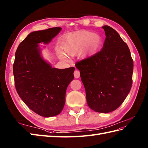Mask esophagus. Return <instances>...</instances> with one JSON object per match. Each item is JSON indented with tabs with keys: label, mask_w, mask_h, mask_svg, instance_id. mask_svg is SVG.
I'll use <instances>...</instances> for the list:
<instances>
[{
	"label": "esophagus",
	"mask_w": 148,
	"mask_h": 148,
	"mask_svg": "<svg viewBox=\"0 0 148 148\" xmlns=\"http://www.w3.org/2000/svg\"><path fill=\"white\" fill-rule=\"evenodd\" d=\"M80 76V72L78 70H75L74 72V77L76 78H78Z\"/></svg>",
	"instance_id": "esophagus-1"
}]
</instances>
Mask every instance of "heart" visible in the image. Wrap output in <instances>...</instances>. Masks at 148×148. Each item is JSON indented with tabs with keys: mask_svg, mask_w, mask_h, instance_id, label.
Instances as JSON below:
<instances>
[{
	"mask_svg": "<svg viewBox=\"0 0 148 148\" xmlns=\"http://www.w3.org/2000/svg\"><path fill=\"white\" fill-rule=\"evenodd\" d=\"M102 44L100 35L93 33L89 31H80L66 36L62 42V48L67 55L73 56L82 51L83 57L93 55ZM58 55L61 59L68 61V59L62 51L58 50Z\"/></svg>",
	"mask_w": 148,
	"mask_h": 148,
	"instance_id": "1",
	"label": "heart"
}]
</instances>
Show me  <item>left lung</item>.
Masks as SVG:
<instances>
[{
	"label": "left lung",
	"mask_w": 148,
	"mask_h": 148,
	"mask_svg": "<svg viewBox=\"0 0 148 148\" xmlns=\"http://www.w3.org/2000/svg\"><path fill=\"white\" fill-rule=\"evenodd\" d=\"M106 39L98 53L78 62L86 102L93 110L109 113L127 97L132 84L133 60L127 44L113 28L104 26Z\"/></svg>",
	"instance_id": "left-lung-1"
}]
</instances>
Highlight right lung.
<instances>
[{
	"mask_svg": "<svg viewBox=\"0 0 148 148\" xmlns=\"http://www.w3.org/2000/svg\"><path fill=\"white\" fill-rule=\"evenodd\" d=\"M61 30L53 27L31 32L15 54L13 73L17 92L31 110L42 117L60 114L67 86L74 78V67L52 68L40 55L39 43L48 44Z\"/></svg>",
	"mask_w": 148,
	"mask_h": 148,
	"instance_id": "1",
	"label": "right lung"
}]
</instances>
